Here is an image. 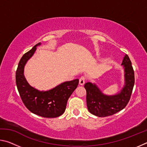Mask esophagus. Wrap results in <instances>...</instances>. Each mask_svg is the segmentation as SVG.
I'll return each mask as SVG.
<instances>
[{"instance_id":"esophagus-1","label":"esophagus","mask_w":147,"mask_h":147,"mask_svg":"<svg viewBox=\"0 0 147 147\" xmlns=\"http://www.w3.org/2000/svg\"><path fill=\"white\" fill-rule=\"evenodd\" d=\"M85 82H86V78L83 76L81 77V78L79 80V84L80 85L82 86V85H84V83H85Z\"/></svg>"}]
</instances>
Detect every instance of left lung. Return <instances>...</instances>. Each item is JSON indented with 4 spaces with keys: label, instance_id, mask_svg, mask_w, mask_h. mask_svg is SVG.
Returning a JSON list of instances; mask_svg holds the SVG:
<instances>
[{
    "label": "left lung",
    "instance_id": "8db88e82",
    "mask_svg": "<svg viewBox=\"0 0 147 147\" xmlns=\"http://www.w3.org/2000/svg\"><path fill=\"white\" fill-rule=\"evenodd\" d=\"M121 65L124 69V82L120 91L113 94L104 93L95 83L87 82V106L89 112L99 117H104L119 112L125 108L130 98L135 82L134 72L131 62L125 54Z\"/></svg>",
    "mask_w": 147,
    "mask_h": 147
}]
</instances>
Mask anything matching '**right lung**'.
Segmentation results:
<instances>
[{"instance_id": "add662e5", "label": "right lung", "mask_w": 147, "mask_h": 147, "mask_svg": "<svg viewBox=\"0 0 147 147\" xmlns=\"http://www.w3.org/2000/svg\"><path fill=\"white\" fill-rule=\"evenodd\" d=\"M36 44L24 54L20 60L16 71V85L24 105L30 111L43 117L54 118L64 113L67 102L78 85L79 80L67 81L49 90L40 91L31 86L24 76V67L36 51Z\"/></svg>"}]
</instances>
